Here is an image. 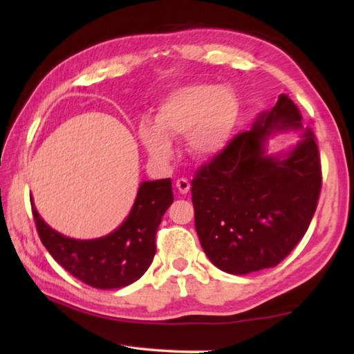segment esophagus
I'll use <instances>...</instances> for the list:
<instances>
[{
    "mask_svg": "<svg viewBox=\"0 0 354 354\" xmlns=\"http://www.w3.org/2000/svg\"><path fill=\"white\" fill-rule=\"evenodd\" d=\"M176 187H177V190L182 193V195H185V193H188L190 192V182L187 180V178H178V180L176 182Z\"/></svg>",
    "mask_w": 354,
    "mask_h": 354,
    "instance_id": "obj_1",
    "label": "esophagus"
}]
</instances>
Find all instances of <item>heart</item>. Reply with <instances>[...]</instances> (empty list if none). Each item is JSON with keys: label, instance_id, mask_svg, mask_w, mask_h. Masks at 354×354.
Here are the masks:
<instances>
[{"label": "heart", "instance_id": "obj_1", "mask_svg": "<svg viewBox=\"0 0 354 354\" xmlns=\"http://www.w3.org/2000/svg\"><path fill=\"white\" fill-rule=\"evenodd\" d=\"M240 101L230 88L200 84L174 91L158 111V124L142 122L140 137L154 159L167 161L169 137H187L195 158H211L227 147L239 120Z\"/></svg>", "mask_w": 354, "mask_h": 354}]
</instances>
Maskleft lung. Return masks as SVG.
Wrapping results in <instances>:
<instances>
[{
	"instance_id": "8db88e82",
	"label": "left lung",
	"mask_w": 354,
	"mask_h": 354,
	"mask_svg": "<svg viewBox=\"0 0 354 354\" xmlns=\"http://www.w3.org/2000/svg\"><path fill=\"white\" fill-rule=\"evenodd\" d=\"M301 127V113L287 95L256 119L251 130L195 172V229L211 263L245 275L277 266L306 234L322 187L316 135L304 130L285 158L266 154L274 130Z\"/></svg>"
}]
</instances>
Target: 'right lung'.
<instances>
[{
  "label": "right lung",
  "instance_id": "right-lung-1",
  "mask_svg": "<svg viewBox=\"0 0 354 354\" xmlns=\"http://www.w3.org/2000/svg\"><path fill=\"white\" fill-rule=\"evenodd\" d=\"M174 201L171 178L143 182L124 224L95 240H75L45 224L32 206L38 236L50 254L75 279L93 288L127 287L147 272L156 253V232Z\"/></svg>",
  "mask_w": 354,
  "mask_h": 354
}]
</instances>
